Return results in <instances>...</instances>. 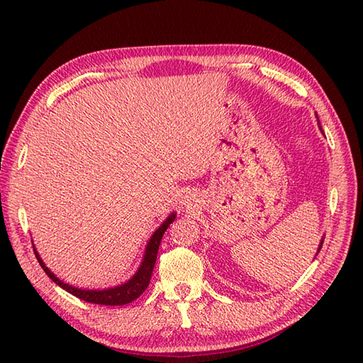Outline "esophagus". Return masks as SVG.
<instances>
[{
  "label": "esophagus",
  "mask_w": 363,
  "mask_h": 363,
  "mask_svg": "<svg viewBox=\"0 0 363 363\" xmlns=\"http://www.w3.org/2000/svg\"><path fill=\"white\" fill-rule=\"evenodd\" d=\"M191 201H195V199H194V195H191V191H189V194H186V196L182 198V204L189 207L191 206Z\"/></svg>",
  "instance_id": "esophagus-1"
}]
</instances>
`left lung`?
Masks as SVG:
<instances>
[{"label": "left lung", "instance_id": "obj_1", "mask_svg": "<svg viewBox=\"0 0 363 363\" xmlns=\"http://www.w3.org/2000/svg\"><path fill=\"white\" fill-rule=\"evenodd\" d=\"M317 120H318V117H317ZM318 125H320V120H318ZM320 129H321V126H320ZM323 240H325V238H321V242H320V245H318V251H317V254L320 252V250H321V246H323Z\"/></svg>", "mask_w": 363, "mask_h": 363}]
</instances>
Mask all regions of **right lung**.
Returning <instances> with one entry per match:
<instances>
[{
    "label": "right lung",
    "mask_w": 363,
    "mask_h": 363,
    "mask_svg": "<svg viewBox=\"0 0 363 363\" xmlns=\"http://www.w3.org/2000/svg\"><path fill=\"white\" fill-rule=\"evenodd\" d=\"M174 218H176V212L169 213L167 220L162 223V225L156 230H154V234L151 235L148 243H146V248H145L143 259L140 262V267H138V269L133 274V277H129L126 282H123L120 285H115V287H111V289L87 290V289L73 287V285L60 281L59 277L54 274L48 267L45 265V262L42 260V257L38 256L35 246H34V252H35V257L38 260V264H40V267L43 268V272L48 274L50 279L56 282L59 287H62L68 293H72L73 296L79 298L82 301H87V303H91V304L123 306V304L133 303V301L140 296L142 293L146 290V287L150 285L154 264H156V259H157V251H159L162 235H164L167 228L174 221Z\"/></svg>",
    "instance_id": "obj_1"
}]
</instances>
